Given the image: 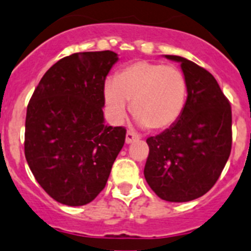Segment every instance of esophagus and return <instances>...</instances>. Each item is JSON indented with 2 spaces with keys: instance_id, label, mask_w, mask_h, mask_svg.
Instances as JSON below:
<instances>
[{
  "instance_id": "34e87169",
  "label": "esophagus",
  "mask_w": 251,
  "mask_h": 251,
  "mask_svg": "<svg viewBox=\"0 0 251 251\" xmlns=\"http://www.w3.org/2000/svg\"><path fill=\"white\" fill-rule=\"evenodd\" d=\"M140 137L138 134L133 132H127V135H126V143L127 144H130V143L135 142V140H139Z\"/></svg>"
}]
</instances>
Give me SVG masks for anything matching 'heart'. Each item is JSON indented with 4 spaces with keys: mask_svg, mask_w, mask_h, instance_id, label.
I'll return each instance as SVG.
<instances>
[{
    "mask_svg": "<svg viewBox=\"0 0 251 251\" xmlns=\"http://www.w3.org/2000/svg\"><path fill=\"white\" fill-rule=\"evenodd\" d=\"M187 100V81L178 68L139 60L124 66L114 82L104 85V103L109 118L121 122L127 102L140 123L154 130H165L180 119Z\"/></svg>",
    "mask_w": 251,
    "mask_h": 251,
    "instance_id": "obj_1",
    "label": "heart"
}]
</instances>
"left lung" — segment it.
<instances>
[{
    "label": "left lung",
    "mask_w": 251,
    "mask_h": 251,
    "mask_svg": "<svg viewBox=\"0 0 251 251\" xmlns=\"http://www.w3.org/2000/svg\"><path fill=\"white\" fill-rule=\"evenodd\" d=\"M187 81L182 116L173 127L149 137L144 168L148 185L161 200L187 202L208 192L221 176L231 150V107L209 71L185 58Z\"/></svg>",
    "instance_id": "8db88e82"
}]
</instances>
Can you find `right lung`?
I'll list each match as a JSON object with an SVG mask.
<instances>
[{
    "label": "right lung",
    "instance_id": "right-lung-1",
    "mask_svg": "<svg viewBox=\"0 0 251 251\" xmlns=\"http://www.w3.org/2000/svg\"><path fill=\"white\" fill-rule=\"evenodd\" d=\"M114 51L75 52L42 77L27 107L25 155L43 190L83 206L106 186L127 129L103 123L104 81Z\"/></svg>",
    "mask_w": 251,
    "mask_h": 251
}]
</instances>
